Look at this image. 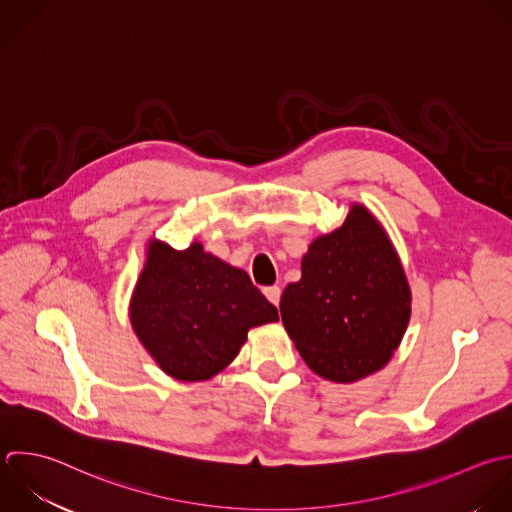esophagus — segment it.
Segmentation results:
<instances>
[{"instance_id":"34e87169","label":"esophagus","mask_w":512,"mask_h":512,"mask_svg":"<svg viewBox=\"0 0 512 512\" xmlns=\"http://www.w3.org/2000/svg\"><path fill=\"white\" fill-rule=\"evenodd\" d=\"M265 297L273 303V305H279V299H281V287L279 285H271V287H265L263 289Z\"/></svg>"}]
</instances>
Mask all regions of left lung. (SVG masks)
Returning <instances> with one entry per match:
<instances>
[{"instance_id":"left-lung-1","label":"left lung","mask_w":512,"mask_h":512,"mask_svg":"<svg viewBox=\"0 0 512 512\" xmlns=\"http://www.w3.org/2000/svg\"><path fill=\"white\" fill-rule=\"evenodd\" d=\"M281 319L319 377L355 383L381 371L411 319V287L385 227L361 203L301 259L281 295Z\"/></svg>"}]
</instances>
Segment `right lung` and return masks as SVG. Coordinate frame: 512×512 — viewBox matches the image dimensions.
<instances>
[{"label": "right lung", "instance_id": "obj_1", "mask_svg": "<svg viewBox=\"0 0 512 512\" xmlns=\"http://www.w3.org/2000/svg\"><path fill=\"white\" fill-rule=\"evenodd\" d=\"M131 327L169 377L207 381L239 355L253 327L279 321L249 275L207 253L149 239L129 299Z\"/></svg>", "mask_w": 512, "mask_h": 512}]
</instances>
